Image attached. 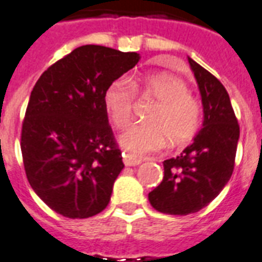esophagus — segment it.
Instances as JSON below:
<instances>
[{"label": "esophagus", "mask_w": 262, "mask_h": 262, "mask_svg": "<svg viewBox=\"0 0 262 262\" xmlns=\"http://www.w3.org/2000/svg\"><path fill=\"white\" fill-rule=\"evenodd\" d=\"M123 162H124L125 166H135V165L142 164V160H141V158H137V157H134L133 154L124 152V154H123Z\"/></svg>", "instance_id": "34e87169"}]
</instances>
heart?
<instances>
[{"label": "heart", "instance_id": "1", "mask_svg": "<svg viewBox=\"0 0 262 262\" xmlns=\"http://www.w3.org/2000/svg\"><path fill=\"white\" fill-rule=\"evenodd\" d=\"M135 96L156 102L146 114L147 123L129 127L119 139L127 151L143 156L164 147L167 139L173 144L185 143L200 129L202 102L184 79L166 73L146 75L133 85L120 77L106 86L102 104L115 128L124 129L131 123Z\"/></svg>", "mask_w": 262, "mask_h": 262}]
</instances>
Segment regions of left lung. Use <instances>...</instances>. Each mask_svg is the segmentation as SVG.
<instances>
[{
  "mask_svg": "<svg viewBox=\"0 0 262 262\" xmlns=\"http://www.w3.org/2000/svg\"><path fill=\"white\" fill-rule=\"evenodd\" d=\"M202 95L204 123L179 157L164 161V179L148 193L157 211L189 215L208 206L230 180L235 164L239 124L222 82L188 58Z\"/></svg>",
  "mask_w": 262,
  "mask_h": 262,
  "instance_id": "obj_1",
  "label": "left lung"
}]
</instances>
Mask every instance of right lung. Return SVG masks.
I'll use <instances>...</instances> for the list:
<instances>
[{
  "instance_id": "obj_1",
  "label": "right lung",
  "mask_w": 262,
  "mask_h": 262,
  "mask_svg": "<svg viewBox=\"0 0 262 262\" xmlns=\"http://www.w3.org/2000/svg\"><path fill=\"white\" fill-rule=\"evenodd\" d=\"M139 62L137 52L86 45L51 64L35 83L21 128L27 179L66 217L100 214L124 167L102 96Z\"/></svg>"
}]
</instances>
